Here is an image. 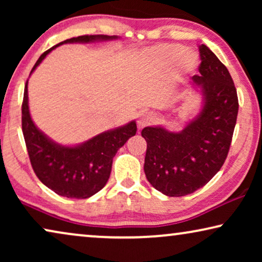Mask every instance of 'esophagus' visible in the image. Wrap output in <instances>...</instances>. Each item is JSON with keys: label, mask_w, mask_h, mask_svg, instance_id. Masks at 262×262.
<instances>
[{"label": "esophagus", "mask_w": 262, "mask_h": 262, "mask_svg": "<svg viewBox=\"0 0 262 262\" xmlns=\"http://www.w3.org/2000/svg\"><path fill=\"white\" fill-rule=\"evenodd\" d=\"M154 121H155V116H154L152 113H149V112L142 113L138 118V127L143 128L148 126L150 124H152Z\"/></svg>", "instance_id": "34e87169"}]
</instances>
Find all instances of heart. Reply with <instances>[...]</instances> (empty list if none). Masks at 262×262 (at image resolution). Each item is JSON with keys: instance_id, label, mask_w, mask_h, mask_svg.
<instances>
[{"instance_id": "b5f03b06", "label": "heart", "mask_w": 262, "mask_h": 262, "mask_svg": "<svg viewBox=\"0 0 262 262\" xmlns=\"http://www.w3.org/2000/svg\"><path fill=\"white\" fill-rule=\"evenodd\" d=\"M182 52V48L179 45H162L155 50V55L166 60L167 63H174L178 60V66L184 70H192L195 67L198 58L194 52Z\"/></svg>"}]
</instances>
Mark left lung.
<instances>
[{
    "label": "left lung",
    "mask_w": 262,
    "mask_h": 262,
    "mask_svg": "<svg viewBox=\"0 0 262 262\" xmlns=\"http://www.w3.org/2000/svg\"><path fill=\"white\" fill-rule=\"evenodd\" d=\"M200 75L192 77L203 94V108L180 132L161 126L142 130L146 141L144 173L168 196L191 194L218 173L230 149L238 99L227 67L205 45L199 46Z\"/></svg>",
    "instance_id": "8db88e82"
}]
</instances>
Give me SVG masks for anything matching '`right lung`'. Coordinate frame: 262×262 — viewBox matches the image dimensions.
<instances>
[{
    "mask_svg": "<svg viewBox=\"0 0 262 262\" xmlns=\"http://www.w3.org/2000/svg\"><path fill=\"white\" fill-rule=\"evenodd\" d=\"M117 35H80L67 39L39 57L31 74L57 46L67 42L112 40ZM27 83L23 101V134L35 175L46 187L67 198L87 199L105 187L112 169L113 157L127 139L136 135L137 125L132 120L124 126L102 132L76 146H64L51 141L35 126L28 108Z\"/></svg>",
    "mask_w": 262,
    "mask_h": 262,
    "instance_id": "1",
    "label": "right lung"
}]
</instances>
